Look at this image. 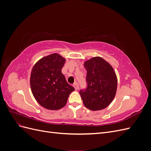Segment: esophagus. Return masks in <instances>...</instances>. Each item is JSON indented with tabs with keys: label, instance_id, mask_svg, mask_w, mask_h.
I'll return each instance as SVG.
<instances>
[{
	"label": "esophagus",
	"instance_id": "obj_1",
	"mask_svg": "<svg viewBox=\"0 0 151 151\" xmlns=\"http://www.w3.org/2000/svg\"><path fill=\"white\" fill-rule=\"evenodd\" d=\"M73 86H74V88H75L76 90H78V89H79V84L77 83H75Z\"/></svg>",
	"mask_w": 151,
	"mask_h": 151
}]
</instances>
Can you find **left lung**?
Masks as SVG:
<instances>
[{
	"label": "left lung",
	"instance_id": "obj_1",
	"mask_svg": "<svg viewBox=\"0 0 151 151\" xmlns=\"http://www.w3.org/2000/svg\"><path fill=\"white\" fill-rule=\"evenodd\" d=\"M84 67L87 70V86L79 91L83 103L91 110L103 109L111 103L115 96V72L109 63L99 57L86 62Z\"/></svg>",
	"mask_w": 151,
	"mask_h": 151
}]
</instances>
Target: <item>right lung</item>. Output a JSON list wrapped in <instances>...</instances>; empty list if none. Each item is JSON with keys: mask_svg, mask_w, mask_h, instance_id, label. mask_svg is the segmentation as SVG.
<instances>
[{"mask_svg": "<svg viewBox=\"0 0 151 151\" xmlns=\"http://www.w3.org/2000/svg\"><path fill=\"white\" fill-rule=\"evenodd\" d=\"M65 62L60 55L53 53L40 59L31 70L32 93L38 103L48 109L63 108L70 93L75 90L62 73Z\"/></svg>", "mask_w": 151, "mask_h": 151, "instance_id": "right-lung-1", "label": "right lung"}]
</instances>
